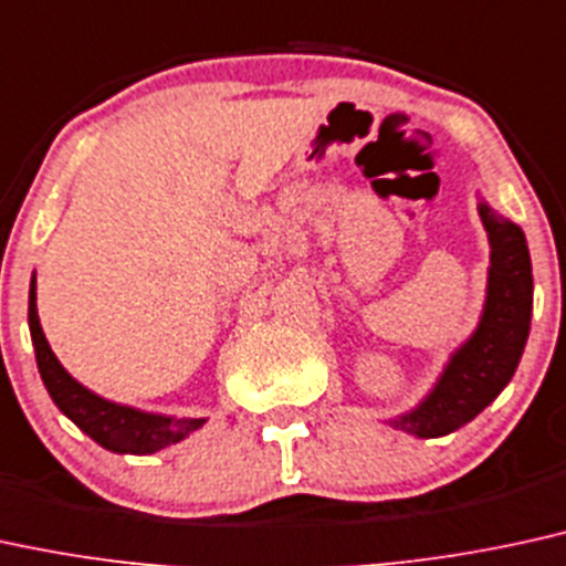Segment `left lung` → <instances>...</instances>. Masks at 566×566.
Wrapping results in <instances>:
<instances>
[{
  "label": "left lung",
  "mask_w": 566,
  "mask_h": 566,
  "mask_svg": "<svg viewBox=\"0 0 566 566\" xmlns=\"http://www.w3.org/2000/svg\"><path fill=\"white\" fill-rule=\"evenodd\" d=\"M490 242L488 290L478 329L451 353L424 400L385 424L417 438H442L472 421L512 382L533 316V263L514 221L485 200L478 206Z\"/></svg>",
  "instance_id": "left-lung-1"
}]
</instances>
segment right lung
<instances>
[{"label":"right lung","mask_w":566,"mask_h":566,"mask_svg":"<svg viewBox=\"0 0 566 566\" xmlns=\"http://www.w3.org/2000/svg\"><path fill=\"white\" fill-rule=\"evenodd\" d=\"M29 329L33 348H36V364L42 374L46 392L54 406L65 413L81 432H86L94 442L113 453L147 455L158 453L163 448L181 442L187 434L200 430L208 419H176L166 413H149L139 408L113 403V400L99 398L97 392L86 390L63 369L57 356H54L50 343H46L42 324H39L36 311V274L31 276L29 292Z\"/></svg>","instance_id":"obj_1"}]
</instances>
